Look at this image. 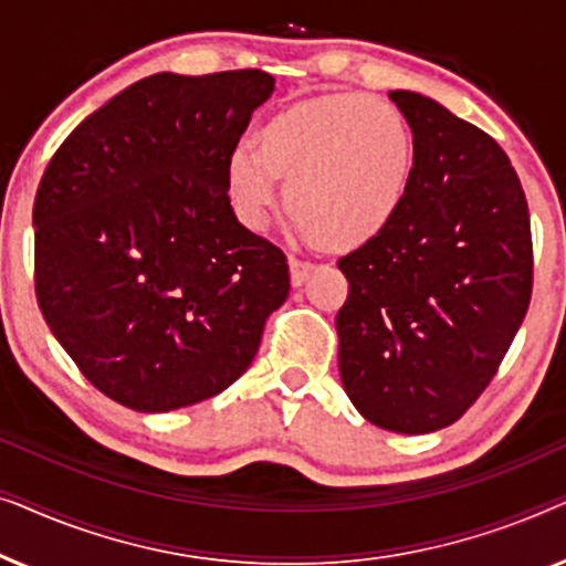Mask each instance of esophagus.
<instances>
[{
	"mask_svg": "<svg viewBox=\"0 0 566 566\" xmlns=\"http://www.w3.org/2000/svg\"><path fill=\"white\" fill-rule=\"evenodd\" d=\"M289 265H291V283L293 285H304L306 277L312 275V270H314V262L301 260V258H291Z\"/></svg>",
	"mask_w": 566,
	"mask_h": 566,
	"instance_id": "1",
	"label": "esophagus"
}]
</instances>
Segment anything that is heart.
I'll return each mask as SVG.
<instances>
[{
	"instance_id": "1",
	"label": "heart",
	"mask_w": 566,
	"mask_h": 566,
	"mask_svg": "<svg viewBox=\"0 0 566 566\" xmlns=\"http://www.w3.org/2000/svg\"><path fill=\"white\" fill-rule=\"evenodd\" d=\"M415 134L389 99L329 92L298 99L262 123L254 151H229L223 182L247 227L275 206V180L291 221L327 252L381 237L405 206L415 175Z\"/></svg>"
}]
</instances>
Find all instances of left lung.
<instances>
[{
  "label": "left lung",
  "instance_id": "8db88e82",
  "mask_svg": "<svg viewBox=\"0 0 566 566\" xmlns=\"http://www.w3.org/2000/svg\"><path fill=\"white\" fill-rule=\"evenodd\" d=\"M415 134L407 200L337 260L339 376L368 422L448 428L497 376L533 291L531 216L507 154L417 92H389Z\"/></svg>",
  "mask_w": 566,
  "mask_h": 566
}]
</instances>
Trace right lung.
<instances>
[{
    "mask_svg": "<svg viewBox=\"0 0 566 566\" xmlns=\"http://www.w3.org/2000/svg\"><path fill=\"white\" fill-rule=\"evenodd\" d=\"M275 80L151 74L84 118L38 185L35 298L84 378L169 412L250 368L289 296L281 247L231 211L223 167Z\"/></svg>",
    "mask_w": 566,
    "mask_h": 566,
    "instance_id": "obj_1",
    "label": "right lung"
}]
</instances>
